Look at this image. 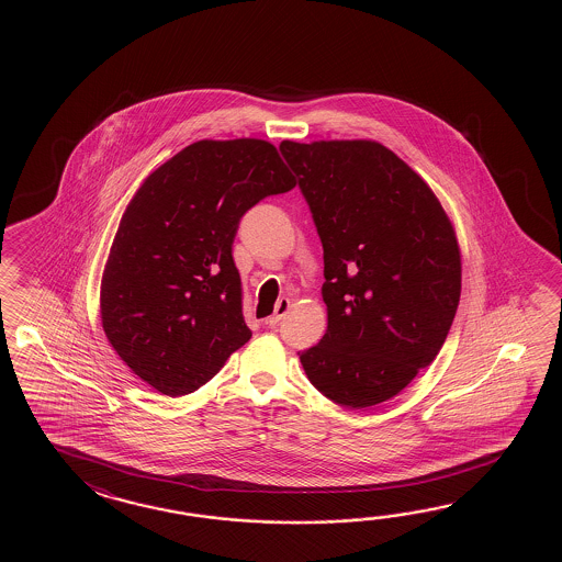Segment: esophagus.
<instances>
[{"instance_id":"1","label":"esophagus","mask_w":562,"mask_h":562,"mask_svg":"<svg viewBox=\"0 0 562 562\" xmlns=\"http://www.w3.org/2000/svg\"><path fill=\"white\" fill-rule=\"evenodd\" d=\"M289 310H291V301H289V299H279L276 305V313H273V315H271V317H269L265 323L273 327V325H277V323L281 322V319L285 317L286 311Z\"/></svg>"}]
</instances>
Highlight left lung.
<instances>
[{
  "label": "left lung",
  "mask_w": 562,
  "mask_h": 562,
  "mask_svg": "<svg viewBox=\"0 0 562 562\" xmlns=\"http://www.w3.org/2000/svg\"><path fill=\"white\" fill-rule=\"evenodd\" d=\"M323 245L327 331L299 359L335 404L378 406L442 349L462 289L454 225L375 140L281 143Z\"/></svg>",
  "instance_id": "obj_1"
}]
</instances>
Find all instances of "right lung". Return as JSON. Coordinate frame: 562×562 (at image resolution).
<instances>
[{
    "mask_svg": "<svg viewBox=\"0 0 562 562\" xmlns=\"http://www.w3.org/2000/svg\"><path fill=\"white\" fill-rule=\"evenodd\" d=\"M297 184L259 138L199 140L148 175L100 285L110 346L160 394H191L251 339L233 240L240 216Z\"/></svg>",
    "mask_w": 562,
    "mask_h": 562,
    "instance_id": "add662e5",
    "label": "right lung"
}]
</instances>
